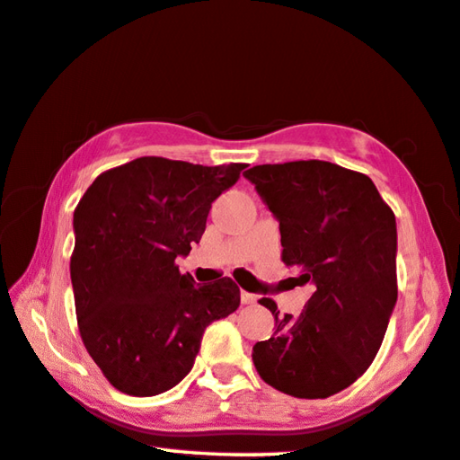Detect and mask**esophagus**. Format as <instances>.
<instances>
[{
	"label": "esophagus",
	"mask_w": 460,
	"mask_h": 460,
	"mask_svg": "<svg viewBox=\"0 0 460 460\" xmlns=\"http://www.w3.org/2000/svg\"><path fill=\"white\" fill-rule=\"evenodd\" d=\"M256 301H258L256 295L247 293V290H242V303H243V305H253Z\"/></svg>",
	"instance_id": "1"
}]
</instances>
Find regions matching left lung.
<instances>
[{
    "label": "left lung",
    "instance_id": "8db88e82",
    "mask_svg": "<svg viewBox=\"0 0 460 460\" xmlns=\"http://www.w3.org/2000/svg\"><path fill=\"white\" fill-rule=\"evenodd\" d=\"M245 178L280 223L282 261L313 284L301 315L279 317L253 346L261 381L298 399H325L373 364L397 303L395 215L360 172L330 162L253 165Z\"/></svg>",
    "mask_w": 460,
    "mask_h": 460
}]
</instances>
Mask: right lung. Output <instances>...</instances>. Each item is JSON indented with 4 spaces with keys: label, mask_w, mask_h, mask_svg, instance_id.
<instances>
[{
    "label": "right lung",
    "mask_w": 460,
    "mask_h": 460,
    "mask_svg": "<svg viewBox=\"0 0 460 460\" xmlns=\"http://www.w3.org/2000/svg\"><path fill=\"white\" fill-rule=\"evenodd\" d=\"M245 164L138 157L93 180L73 213L71 284L84 346L114 389L159 395L190 373L202 333L239 307V287L181 274L213 200Z\"/></svg>",
    "instance_id": "obj_1"
}]
</instances>
